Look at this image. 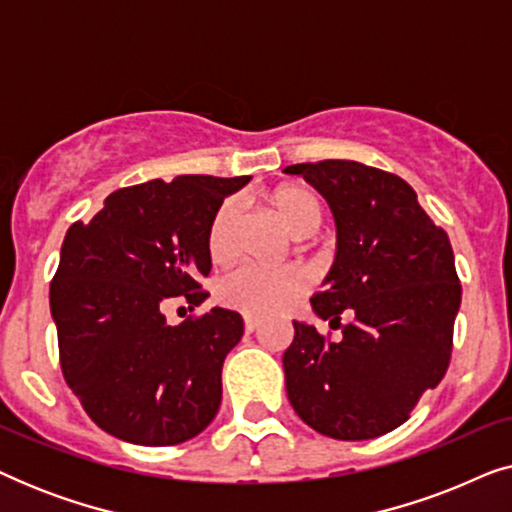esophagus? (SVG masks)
Returning a JSON list of instances; mask_svg holds the SVG:
<instances>
[{
    "label": "esophagus",
    "instance_id": "obj_1",
    "mask_svg": "<svg viewBox=\"0 0 512 512\" xmlns=\"http://www.w3.org/2000/svg\"><path fill=\"white\" fill-rule=\"evenodd\" d=\"M258 326H261V319L258 317H244V328H247V331H256Z\"/></svg>",
    "mask_w": 512,
    "mask_h": 512
}]
</instances>
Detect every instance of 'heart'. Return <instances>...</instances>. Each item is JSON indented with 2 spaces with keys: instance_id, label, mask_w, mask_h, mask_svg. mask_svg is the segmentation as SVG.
I'll list each match as a JSON object with an SVG mask.
<instances>
[{
  "instance_id": "heart-1",
  "label": "heart",
  "mask_w": 512,
  "mask_h": 512,
  "mask_svg": "<svg viewBox=\"0 0 512 512\" xmlns=\"http://www.w3.org/2000/svg\"><path fill=\"white\" fill-rule=\"evenodd\" d=\"M268 209L282 223L286 233L296 240L312 237L321 226V200L312 188L300 184H286L268 193ZM242 214L237 202L226 200L216 209L207 228V251L216 265L235 261L240 251ZM307 291V275L300 268H286L279 272L242 268L221 279L216 298L230 310L251 314V317H270L284 312Z\"/></svg>"
}]
</instances>
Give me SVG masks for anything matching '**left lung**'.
Listing matches in <instances>:
<instances>
[{
	"label": "left lung",
	"mask_w": 512,
	"mask_h": 512,
	"mask_svg": "<svg viewBox=\"0 0 512 512\" xmlns=\"http://www.w3.org/2000/svg\"><path fill=\"white\" fill-rule=\"evenodd\" d=\"M331 205L338 251L312 310L342 328L331 340L293 321L286 394L314 431L368 440L408 422L452 356L461 284L450 237L396 174L356 160L289 165ZM347 316V325L339 319Z\"/></svg>",
	"instance_id": "1"
}]
</instances>
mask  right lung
<instances>
[{
    "instance_id": "1",
    "label": "right lung",
    "mask_w": 512,
    "mask_h": 512,
    "mask_svg": "<svg viewBox=\"0 0 512 512\" xmlns=\"http://www.w3.org/2000/svg\"><path fill=\"white\" fill-rule=\"evenodd\" d=\"M249 177L184 174L118 188L90 221L69 226L51 282L60 368L88 417L135 445H179L205 431L221 405V368L244 321L214 307L170 326L209 293L207 228Z\"/></svg>"
}]
</instances>
